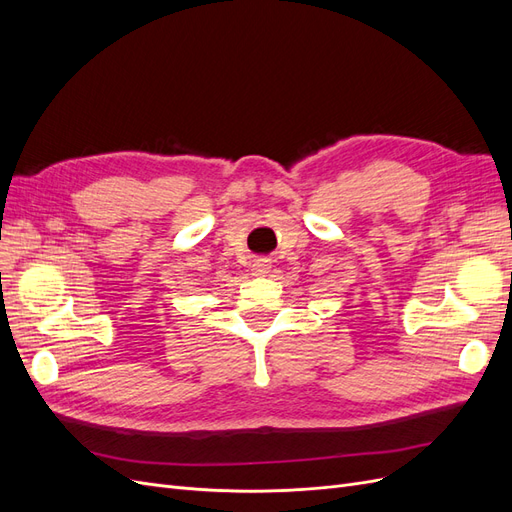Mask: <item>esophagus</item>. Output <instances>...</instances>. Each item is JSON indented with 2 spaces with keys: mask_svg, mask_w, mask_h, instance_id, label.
Segmentation results:
<instances>
[{
  "mask_svg": "<svg viewBox=\"0 0 512 512\" xmlns=\"http://www.w3.org/2000/svg\"><path fill=\"white\" fill-rule=\"evenodd\" d=\"M254 275H267L271 271V260L269 258H258L254 262Z\"/></svg>",
  "mask_w": 512,
  "mask_h": 512,
  "instance_id": "esophagus-1",
  "label": "esophagus"
}]
</instances>
